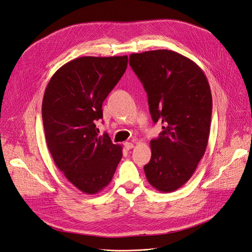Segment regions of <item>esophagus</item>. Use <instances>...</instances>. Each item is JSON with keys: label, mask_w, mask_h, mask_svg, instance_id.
<instances>
[{"label": "esophagus", "mask_w": 252, "mask_h": 252, "mask_svg": "<svg viewBox=\"0 0 252 252\" xmlns=\"http://www.w3.org/2000/svg\"><path fill=\"white\" fill-rule=\"evenodd\" d=\"M125 147L126 148L127 151H129V150H132V148L134 147V144L131 143V142H126V143H125Z\"/></svg>", "instance_id": "obj_1"}]
</instances>
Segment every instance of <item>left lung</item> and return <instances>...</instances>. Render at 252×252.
<instances>
[{
  "instance_id": "obj_1",
  "label": "left lung",
  "mask_w": 252,
  "mask_h": 252,
  "mask_svg": "<svg viewBox=\"0 0 252 252\" xmlns=\"http://www.w3.org/2000/svg\"><path fill=\"white\" fill-rule=\"evenodd\" d=\"M129 65L148 96L154 123L163 131L151 141L146 179L158 191L181 188L206 152L212 116V93L206 74L185 56L168 50L129 56Z\"/></svg>"
}]
</instances>
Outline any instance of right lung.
<instances>
[{
  "instance_id": "obj_1",
  "label": "right lung",
  "mask_w": 252,
  "mask_h": 252,
  "mask_svg": "<svg viewBox=\"0 0 252 252\" xmlns=\"http://www.w3.org/2000/svg\"><path fill=\"white\" fill-rule=\"evenodd\" d=\"M127 66V56L80 57L51 78L42 99L44 134L53 160L80 191L96 194L109 185L123 147L98 136L106 99Z\"/></svg>"
}]
</instances>
